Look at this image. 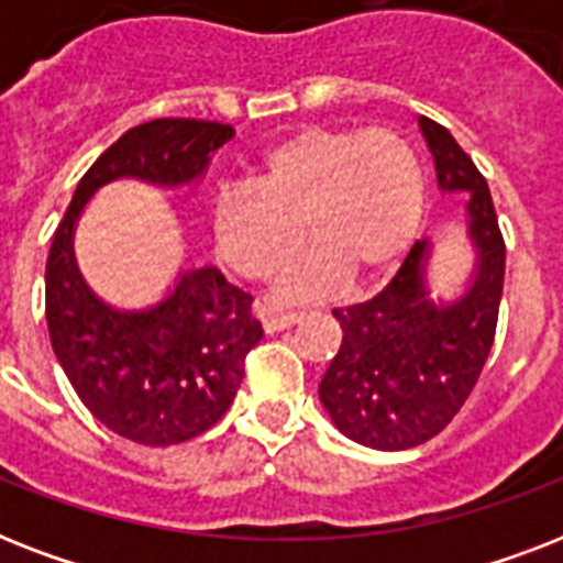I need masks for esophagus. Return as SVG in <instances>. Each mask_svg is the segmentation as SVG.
<instances>
[{"mask_svg": "<svg viewBox=\"0 0 563 563\" xmlns=\"http://www.w3.org/2000/svg\"><path fill=\"white\" fill-rule=\"evenodd\" d=\"M298 321H300L298 312H268V316L263 318V327H265V333H280V330L298 324Z\"/></svg>", "mask_w": 563, "mask_h": 563, "instance_id": "obj_1", "label": "esophagus"}]
</instances>
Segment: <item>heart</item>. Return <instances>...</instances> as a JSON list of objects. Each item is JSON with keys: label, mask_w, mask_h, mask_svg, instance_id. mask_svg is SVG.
<instances>
[{"label": "heart", "mask_w": 563, "mask_h": 563, "mask_svg": "<svg viewBox=\"0 0 563 563\" xmlns=\"http://www.w3.org/2000/svg\"><path fill=\"white\" fill-rule=\"evenodd\" d=\"M254 184L216 198L212 245L233 272L272 280L300 247L303 221L318 245L283 274L280 300L321 298L351 272H385L427 207L420 157L397 131L303 128L263 154Z\"/></svg>", "instance_id": "b5f03b06"}]
</instances>
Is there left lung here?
Returning <instances> with one entry per match:
<instances>
[{"instance_id":"obj_1","label":"left lung","mask_w":563,"mask_h":563,"mask_svg":"<svg viewBox=\"0 0 563 563\" xmlns=\"http://www.w3.org/2000/svg\"><path fill=\"white\" fill-rule=\"evenodd\" d=\"M418 125L438 189L464 195L473 268L453 298H432V239L415 242L383 291L333 309L342 344L318 385L342 435L388 453L435 438L462 409L494 344L506 277V242L488 184L444 125L427 117Z\"/></svg>"}]
</instances>
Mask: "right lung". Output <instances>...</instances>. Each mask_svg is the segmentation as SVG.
Instances as JSON below:
<instances>
[{
    "instance_id": "1",
    "label": "right lung",
    "mask_w": 563,
    "mask_h": 563,
    "mask_svg": "<svg viewBox=\"0 0 563 563\" xmlns=\"http://www.w3.org/2000/svg\"><path fill=\"white\" fill-rule=\"evenodd\" d=\"M233 128L203 119H152L99 154L57 224L46 260L52 351L75 394L110 432L145 446L201 435L221 420L263 339L251 295L216 265H187L161 300L122 309L90 289L75 260V228L92 195L117 180L195 187Z\"/></svg>"
}]
</instances>
